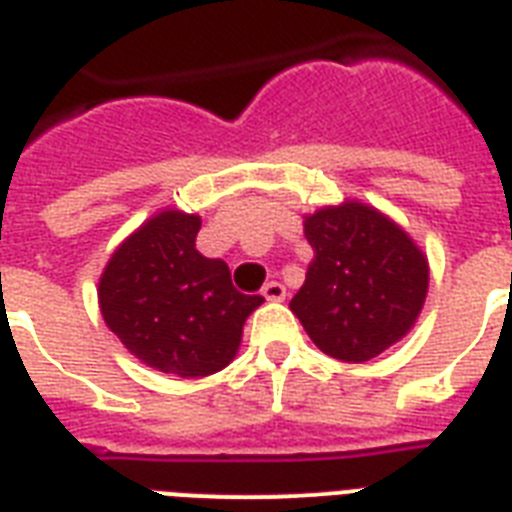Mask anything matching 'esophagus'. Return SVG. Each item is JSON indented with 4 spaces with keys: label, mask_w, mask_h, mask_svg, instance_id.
<instances>
[{
    "label": "esophagus",
    "mask_w": 512,
    "mask_h": 512,
    "mask_svg": "<svg viewBox=\"0 0 512 512\" xmlns=\"http://www.w3.org/2000/svg\"><path fill=\"white\" fill-rule=\"evenodd\" d=\"M263 297L270 299V302H281V299H286L284 284H278V281H268V284L263 286Z\"/></svg>",
    "instance_id": "1"
}]
</instances>
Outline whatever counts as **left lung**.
Masks as SVG:
<instances>
[{
  "label": "left lung",
  "instance_id": "8db88e82",
  "mask_svg": "<svg viewBox=\"0 0 512 512\" xmlns=\"http://www.w3.org/2000/svg\"><path fill=\"white\" fill-rule=\"evenodd\" d=\"M315 257L289 307L315 347L365 363L413 328L429 292V263L394 220L363 202L305 218Z\"/></svg>",
  "mask_w": 512,
  "mask_h": 512
}]
</instances>
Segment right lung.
<instances>
[{
    "label": "right lung",
    "mask_w": 512,
    "mask_h": 512,
    "mask_svg": "<svg viewBox=\"0 0 512 512\" xmlns=\"http://www.w3.org/2000/svg\"><path fill=\"white\" fill-rule=\"evenodd\" d=\"M202 220L162 210L115 249L99 278L110 331L149 368L199 378L234 360L260 294L231 284L223 260L199 255Z\"/></svg>",
    "instance_id": "1"
}]
</instances>
